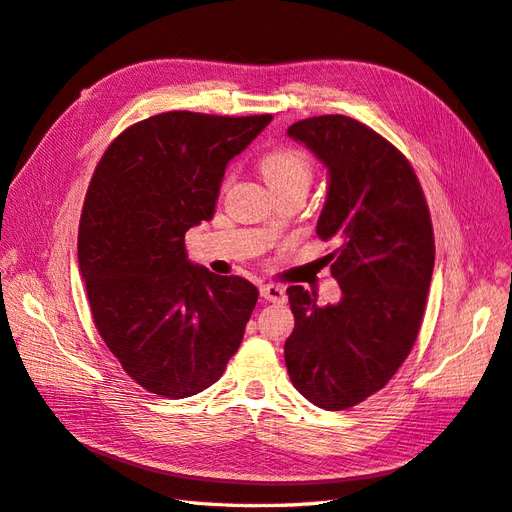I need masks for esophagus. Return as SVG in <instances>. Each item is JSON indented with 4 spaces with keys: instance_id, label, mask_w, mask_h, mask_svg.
I'll return each mask as SVG.
<instances>
[{
    "instance_id": "esophagus-1",
    "label": "esophagus",
    "mask_w": 512,
    "mask_h": 512,
    "mask_svg": "<svg viewBox=\"0 0 512 512\" xmlns=\"http://www.w3.org/2000/svg\"><path fill=\"white\" fill-rule=\"evenodd\" d=\"M260 297L269 303H282L286 299L284 288L275 284H262L260 286Z\"/></svg>"
}]
</instances>
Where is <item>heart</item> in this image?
<instances>
[{
  "mask_svg": "<svg viewBox=\"0 0 512 512\" xmlns=\"http://www.w3.org/2000/svg\"><path fill=\"white\" fill-rule=\"evenodd\" d=\"M262 177H265L271 192L288 188V185H309L312 179V164L299 149H275L267 153L260 162ZM228 179L224 181V188Z\"/></svg>",
  "mask_w": 512,
  "mask_h": 512,
  "instance_id": "obj_1",
  "label": "heart"
}]
</instances>
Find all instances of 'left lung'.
<instances>
[{"mask_svg": "<svg viewBox=\"0 0 512 512\" xmlns=\"http://www.w3.org/2000/svg\"><path fill=\"white\" fill-rule=\"evenodd\" d=\"M288 136L327 168L316 232L337 241L327 258L342 299L320 307L303 286L286 290L294 331L284 359L307 401L346 410L380 391L416 342L436 258L431 218L404 153L365 123L320 115Z\"/></svg>", "mask_w": 512, "mask_h": 512, "instance_id": "obj_1", "label": "left lung"}]
</instances>
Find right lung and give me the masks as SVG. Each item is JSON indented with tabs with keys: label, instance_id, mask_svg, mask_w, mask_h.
Here are the masks:
<instances>
[{
	"label": "right lung",
	"instance_id": "right-lung-1",
	"mask_svg": "<svg viewBox=\"0 0 512 512\" xmlns=\"http://www.w3.org/2000/svg\"><path fill=\"white\" fill-rule=\"evenodd\" d=\"M271 115L170 111L108 145L79 226V269L91 314L126 374L168 399L218 382L241 346L258 290L194 265L185 232L211 220L228 162Z\"/></svg>",
	"mask_w": 512,
	"mask_h": 512
}]
</instances>
